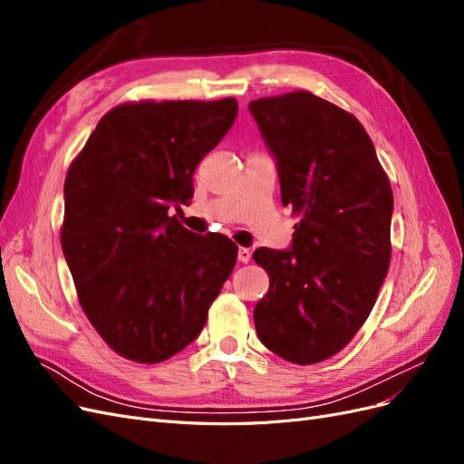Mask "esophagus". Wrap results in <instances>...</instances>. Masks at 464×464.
I'll return each mask as SVG.
<instances>
[{"mask_svg": "<svg viewBox=\"0 0 464 464\" xmlns=\"http://www.w3.org/2000/svg\"><path fill=\"white\" fill-rule=\"evenodd\" d=\"M251 259V249L249 247H240L237 249V261L247 263Z\"/></svg>", "mask_w": 464, "mask_h": 464, "instance_id": "1", "label": "esophagus"}]
</instances>
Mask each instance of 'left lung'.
<instances>
[{"label":"left lung","mask_w":464,"mask_h":464,"mask_svg":"<svg viewBox=\"0 0 464 464\" xmlns=\"http://www.w3.org/2000/svg\"><path fill=\"white\" fill-rule=\"evenodd\" d=\"M276 162L280 199L300 215L288 249L259 247L269 275L259 341L288 362L331 358L368 319L391 261L392 191L362 123L296 91L249 102Z\"/></svg>","instance_id":"obj_1"}]
</instances>
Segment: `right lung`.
Masks as SVG:
<instances>
[{
	"label": "right lung",
	"instance_id": "1",
	"mask_svg": "<svg viewBox=\"0 0 464 464\" xmlns=\"http://www.w3.org/2000/svg\"><path fill=\"white\" fill-rule=\"evenodd\" d=\"M237 102L121 104L98 121L63 186V256L82 312L123 358L157 363L198 339L237 246L170 217L228 133Z\"/></svg>",
	"mask_w": 464,
	"mask_h": 464
}]
</instances>
